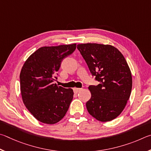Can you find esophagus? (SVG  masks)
<instances>
[{
  "label": "esophagus",
  "instance_id": "1",
  "mask_svg": "<svg viewBox=\"0 0 151 151\" xmlns=\"http://www.w3.org/2000/svg\"><path fill=\"white\" fill-rule=\"evenodd\" d=\"M81 88H73V91H74V93H78V92L81 91Z\"/></svg>",
  "mask_w": 151,
  "mask_h": 151
}]
</instances>
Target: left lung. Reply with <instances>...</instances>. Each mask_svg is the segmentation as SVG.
Instances as JSON below:
<instances>
[{
    "label": "left lung",
    "mask_w": 151,
    "mask_h": 151,
    "mask_svg": "<svg viewBox=\"0 0 151 151\" xmlns=\"http://www.w3.org/2000/svg\"><path fill=\"white\" fill-rule=\"evenodd\" d=\"M77 47L92 76L99 81L90 86L91 99L86 107L92 117L101 122L114 119L125 107L132 89V75L119 50L111 45L78 44Z\"/></svg>",
    "instance_id": "obj_1"
}]
</instances>
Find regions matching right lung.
I'll return each mask as SVG.
<instances>
[{
    "label": "right lung",
    "instance_id": "1",
    "mask_svg": "<svg viewBox=\"0 0 151 151\" xmlns=\"http://www.w3.org/2000/svg\"><path fill=\"white\" fill-rule=\"evenodd\" d=\"M76 44L44 46L28 57L20 73V91L26 107L37 120L55 124L67 113L73 99L72 89L53 81L63 58L72 54Z\"/></svg>",
    "mask_w": 151,
    "mask_h": 151
}]
</instances>
